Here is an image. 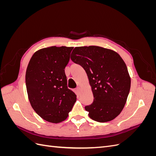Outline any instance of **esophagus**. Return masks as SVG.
Masks as SVG:
<instances>
[{
    "label": "esophagus",
    "instance_id": "34e87169",
    "mask_svg": "<svg viewBox=\"0 0 156 156\" xmlns=\"http://www.w3.org/2000/svg\"><path fill=\"white\" fill-rule=\"evenodd\" d=\"M76 91H77V92L78 94L79 93V92H80V87H77V88H76Z\"/></svg>",
    "mask_w": 156,
    "mask_h": 156
}]
</instances>
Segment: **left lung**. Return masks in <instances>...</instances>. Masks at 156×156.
<instances>
[{
    "instance_id": "8db88e82",
    "label": "left lung",
    "mask_w": 156,
    "mask_h": 156,
    "mask_svg": "<svg viewBox=\"0 0 156 156\" xmlns=\"http://www.w3.org/2000/svg\"><path fill=\"white\" fill-rule=\"evenodd\" d=\"M71 60L85 70L94 101L85 106L91 119L111 121L123 109L131 87L124 61L115 51L98 46L75 48Z\"/></svg>"
}]
</instances>
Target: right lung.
<instances>
[{"mask_svg": "<svg viewBox=\"0 0 156 156\" xmlns=\"http://www.w3.org/2000/svg\"><path fill=\"white\" fill-rule=\"evenodd\" d=\"M72 47L52 46L36 51L27 68L25 81L33 109L44 120L59 123L67 119L76 101L67 87L64 69Z\"/></svg>", "mask_w": 156, "mask_h": 156, "instance_id": "right-lung-1", "label": "right lung"}]
</instances>
